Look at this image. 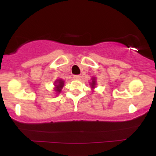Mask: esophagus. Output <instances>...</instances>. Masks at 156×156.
<instances>
[{"mask_svg":"<svg viewBox=\"0 0 156 156\" xmlns=\"http://www.w3.org/2000/svg\"><path fill=\"white\" fill-rule=\"evenodd\" d=\"M80 78H81V76H80L79 75H73V78L75 80H79Z\"/></svg>","mask_w":156,"mask_h":156,"instance_id":"34e87169","label":"esophagus"}]
</instances>
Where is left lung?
Listing matches in <instances>:
<instances>
[{
  "mask_svg": "<svg viewBox=\"0 0 156 156\" xmlns=\"http://www.w3.org/2000/svg\"><path fill=\"white\" fill-rule=\"evenodd\" d=\"M95 83H96L95 79H94H94H93V81H92V84H92V85H91V86H92V87H93V88L94 87V85H95V84H96Z\"/></svg>",
  "mask_w": 156,
  "mask_h": 156,
  "instance_id": "left-lung-1",
  "label": "left lung"
}]
</instances>
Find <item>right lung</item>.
<instances>
[{
    "label": "right lung",
    "mask_w": 156,
    "mask_h": 156,
    "mask_svg": "<svg viewBox=\"0 0 156 156\" xmlns=\"http://www.w3.org/2000/svg\"><path fill=\"white\" fill-rule=\"evenodd\" d=\"M56 83H57V84H56V90L57 91L58 93H59L61 91V90H62V87H63V84H64V81H62V80L59 79V80H57V81H56Z\"/></svg>",
    "instance_id": "right-lung-1"
}]
</instances>
